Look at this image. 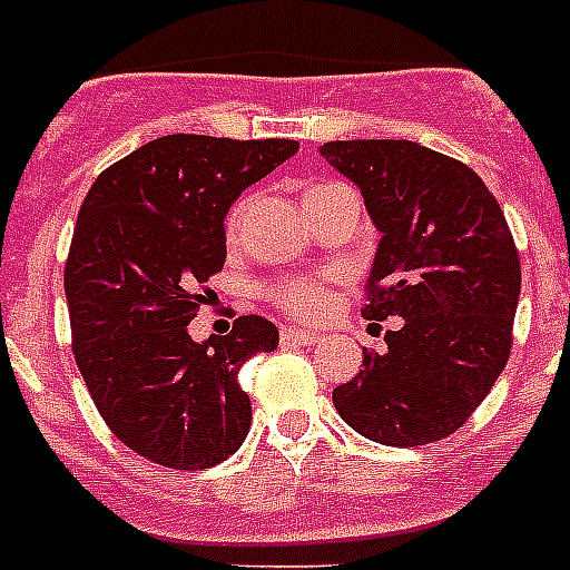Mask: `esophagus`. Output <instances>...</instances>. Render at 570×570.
I'll return each mask as SVG.
<instances>
[{
  "label": "esophagus",
  "instance_id": "esophagus-1",
  "mask_svg": "<svg viewBox=\"0 0 570 570\" xmlns=\"http://www.w3.org/2000/svg\"><path fill=\"white\" fill-rule=\"evenodd\" d=\"M281 340L298 342V345H313V342H318V333L304 331V327H284V331H281Z\"/></svg>",
  "mask_w": 570,
  "mask_h": 570
}]
</instances>
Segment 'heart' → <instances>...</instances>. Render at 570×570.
Segmentation results:
<instances>
[{"label": "heart", "instance_id": "1", "mask_svg": "<svg viewBox=\"0 0 570 570\" xmlns=\"http://www.w3.org/2000/svg\"><path fill=\"white\" fill-rule=\"evenodd\" d=\"M327 187H333V184H322V187H309L307 193H304V202H307V207L316 202L322 193H325ZM237 216H239V207L234 213H230L228 219V234H234L237 230ZM266 295H269V301L275 304V307L286 309L289 316H298V318H309L316 316L318 309L325 307L327 301V293H325V284L318 281V277H307V275H284V277H275L269 286H266Z\"/></svg>", "mask_w": 570, "mask_h": 570}]
</instances>
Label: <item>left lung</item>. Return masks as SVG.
<instances>
[{"label": "left lung", "instance_id": "1", "mask_svg": "<svg viewBox=\"0 0 570 570\" xmlns=\"http://www.w3.org/2000/svg\"><path fill=\"white\" fill-rule=\"evenodd\" d=\"M322 155L360 187L381 230L363 316L397 318L363 348L333 406L392 448L439 442L489 395L512 351L521 263L498 198L471 166L413 140H333Z\"/></svg>", "mask_w": 570, "mask_h": 570}]
</instances>
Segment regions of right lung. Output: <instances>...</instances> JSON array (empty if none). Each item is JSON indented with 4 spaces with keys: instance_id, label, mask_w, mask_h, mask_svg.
I'll use <instances>...</instances> for the list:
<instances>
[{
    "instance_id": "add662e5",
    "label": "right lung",
    "mask_w": 570,
    "mask_h": 570,
    "mask_svg": "<svg viewBox=\"0 0 570 570\" xmlns=\"http://www.w3.org/2000/svg\"><path fill=\"white\" fill-rule=\"evenodd\" d=\"M295 151L169 134L108 166L78 210L63 266L72 354L110 433L157 465L210 469L248 436L239 368L277 348V327L239 316L198 345L187 325L225 266V213Z\"/></svg>"
}]
</instances>
